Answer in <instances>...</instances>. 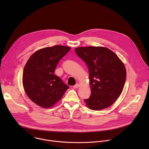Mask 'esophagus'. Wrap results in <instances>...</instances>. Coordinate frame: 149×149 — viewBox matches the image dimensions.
<instances>
[{"label": "esophagus", "mask_w": 149, "mask_h": 149, "mask_svg": "<svg viewBox=\"0 0 149 149\" xmlns=\"http://www.w3.org/2000/svg\"><path fill=\"white\" fill-rule=\"evenodd\" d=\"M79 87V84H76L75 85H74V86H73V88H78Z\"/></svg>", "instance_id": "esophagus-1"}]
</instances>
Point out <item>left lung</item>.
I'll return each instance as SVG.
<instances>
[{
    "label": "left lung",
    "instance_id": "1",
    "mask_svg": "<svg viewBox=\"0 0 149 149\" xmlns=\"http://www.w3.org/2000/svg\"><path fill=\"white\" fill-rule=\"evenodd\" d=\"M77 55L88 67L91 94L84 100L93 110L111 105L121 94L126 79L124 63L112 51L101 47H79Z\"/></svg>",
    "mask_w": 149,
    "mask_h": 149
}]
</instances>
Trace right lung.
Here are the masks:
<instances>
[{
    "mask_svg": "<svg viewBox=\"0 0 149 149\" xmlns=\"http://www.w3.org/2000/svg\"><path fill=\"white\" fill-rule=\"evenodd\" d=\"M71 48L55 45L36 51L24 67L22 82L28 97L41 107H52L61 100L69 86L54 74L59 61Z\"/></svg>",
    "mask_w": 149,
    "mask_h": 149,
    "instance_id": "obj_1",
    "label": "right lung"
}]
</instances>
